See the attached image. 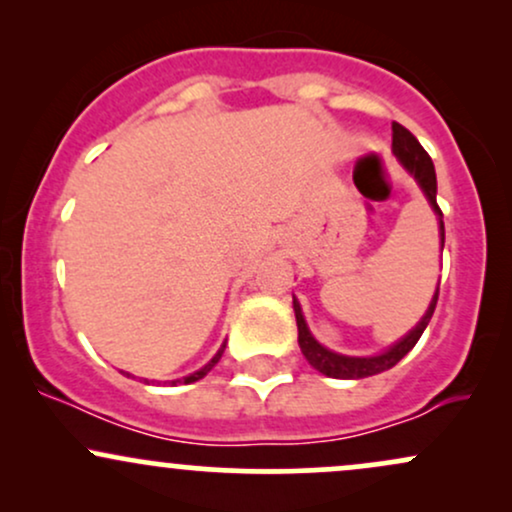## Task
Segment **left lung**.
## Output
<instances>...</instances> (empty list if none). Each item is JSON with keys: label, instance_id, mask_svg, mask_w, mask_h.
I'll return each instance as SVG.
<instances>
[{"label": "left lung", "instance_id": "8db88e82", "mask_svg": "<svg viewBox=\"0 0 512 512\" xmlns=\"http://www.w3.org/2000/svg\"><path fill=\"white\" fill-rule=\"evenodd\" d=\"M392 154L397 156V161L402 163L404 168L414 175V180L419 182V187L424 190V195L431 204L433 211H436L438 221H440V250L445 245V226H443V211H440L438 202H436V168H433L431 156L426 154L424 146L419 144V139L409 132L407 127H402L399 122H392ZM438 303V289L433 293V301L428 305L426 315L421 317L419 325L411 330L407 337H402L395 346L383 351L378 356H344L337 354V351H330L327 346H322L317 339L310 334L308 325H305V317L301 310V303L293 298V313H296V325H298V344H301L303 356L308 358V363L315 370H320L322 375L327 378H339V380H358V378H368V375H378L383 370H390L392 366H397L404 356L414 349L416 342L421 339V334L431 322L433 310H436Z\"/></svg>", "mask_w": 512, "mask_h": 512}]
</instances>
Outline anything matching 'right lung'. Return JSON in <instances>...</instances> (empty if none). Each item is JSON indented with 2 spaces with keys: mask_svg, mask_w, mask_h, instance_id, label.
I'll return each mask as SVG.
<instances>
[{
  "mask_svg": "<svg viewBox=\"0 0 512 512\" xmlns=\"http://www.w3.org/2000/svg\"><path fill=\"white\" fill-rule=\"evenodd\" d=\"M223 349H226V342H223V344H221V349H219V351H216V356H214V358H211V361L207 363V366H204V368H199V370H195V373L185 375V378H180V380H173V383H170V385H178V383H182V385H190V383H197V380H202V378H204V375H207V373H209V370H211V368H214V366H216V363H219V358H221V354H223Z\"/></svg>",
  "mask_w": 512,
  "mask_h": 512,
  "instance_id": "right-lung-1",
  "label": "right lung"
}]
</instances>
